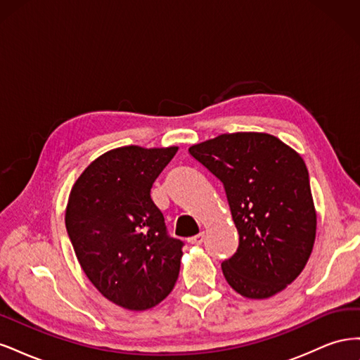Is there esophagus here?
<instances>
[{"mask_svg": "<svg viewBox=\"0 0 360 360\" xmlns=\"http://www.w3.org/2000/svg\"><path fill=\"white\" fill-rule=\"evenodd\" d=\"M202 240H204V233H200V234H197V236L189 237V238H188V243H191V245H201Z\"/></svg>", "mask_w": 360, "mask_h": 360, "instance_id": "esophagus-1", "label": "esophagus"}]
</instances>
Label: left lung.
<instances>
[{"label":"left lung","mask_w":360,"mask_h":360,"mask_svg":"<svg viewBox=\"0 0 360 360\" xmlns=\"http://www.w3.org/2000/svg\"><path fill=\"white\" fill-rule=\"evenodd\" d=\"M224 183L238 231L222 263L228 284L248 299H269L307 266L317 231L309 174L302 156L274 135L224 134L189 147Z\"/></svg>","instance_id":"left-lung-1"}]
</instances>
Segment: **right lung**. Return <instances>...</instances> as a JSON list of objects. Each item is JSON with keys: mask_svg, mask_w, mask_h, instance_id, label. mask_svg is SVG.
Returning <instances> with one entry per match:
<instances>
[{"mask_svg": "<svg viewBox=\"0 0 360 360\" xmlns=\"http://www.w3.org/2000/svg\"><path fill=\"white\" fill-rule=\"evenodd\" d=\"M177 150L106 151L81 172L69 195L64 221L84 274L103 297L129 311L156 307L179 278L183 242L167 234L150 197Z\"/></svg>", "mask_w": 360, "mask_h": 360, "instance_id": "1", "label": "right lung"}]
</instances>
